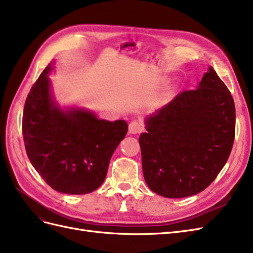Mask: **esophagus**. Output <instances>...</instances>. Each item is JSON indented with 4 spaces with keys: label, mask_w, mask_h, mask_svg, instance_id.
Returning a JSON list of instances; mask_svg holds the SVG:
<instances>
[{
    "label": "esophagus",
    "mask_w": 253,
    "mask_h": 253,
    "mask_svg": "<svg viewBox=\"0 0 253 253\" xmlns=\"http://www.w3.org/2000/svg\"><path fill=\"white\" fill-rule=\"evenodd\" d=\"M143 131L142 124L138 121H132L128 125V132L131 134H140Z\"/></svg>",
    "instance_id": "34e87169"
}]
</instances>
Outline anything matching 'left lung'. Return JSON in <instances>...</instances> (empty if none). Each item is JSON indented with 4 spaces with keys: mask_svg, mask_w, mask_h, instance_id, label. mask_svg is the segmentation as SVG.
I'll return each mask as SVG.
<instances>
[{
    "mask_svg": "<svg viewBox=\"0 0 253 253\" xmlns=\"http://www.w3.org/2000/svg\"><path fill=\"white\" fill-rule=\"evenodd\" d=\"M139 137L148 187L168 198L202 192L226 165L235 136V106L210 66L196 89L182 90L145 121Z\"/></svg>",
    "mask_w": 253,
    "mask_h": 253,
    "instance_id": "1",
    "label": "left lung"
}]
</instances>
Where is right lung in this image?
<instances>
[{"label":"right lung","mask_w":253,"mask_h":253,"mask_svg":"<svg viewBox=\"0 0 253 253\" xmlns=\"http://www.w3.org/2000/svg\"><path fill=\"white\" fill-rule=\"evenodd\" d=\"M48 64L26 98L22 133L30 163L53 190L86 194L102 185L114 151L127 133L125 120L106 121L82 110L63 112L49 93Z\"/></svg>","instance_id":"1"}]
</instances>
